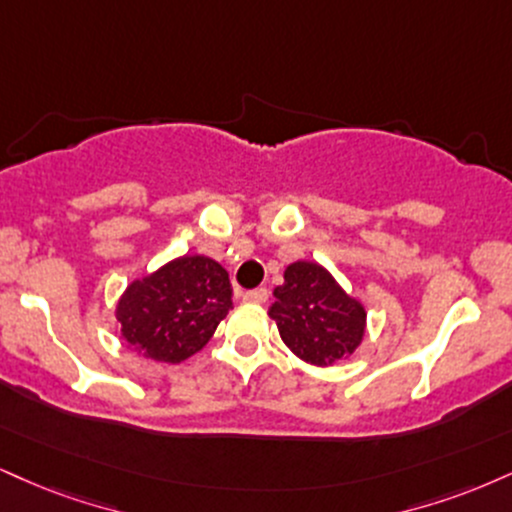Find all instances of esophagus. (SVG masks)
Segmentation results:
<instances>
[{
    "mask_svg": "<svg viewBox=\"0 0 512 512\" xmlns=\"http://www.w3.org/2000/svg\"><path fill=\"white\" fill-rule=\"evenodd\" d=\"M267 298H269V291H267V288H252V291H245V293H243V300H245V303L262 305V303H267Z\"/></svg>",
    "mask_w": 512,
    "mask_h": 512,
    "instance_id": "1",
    "label": "esophagus"
}]
</instances>
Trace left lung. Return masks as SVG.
I'll return each mask as SVG.
<instances>
[{
	"label": "left lung",
	"instance_id": "8db88e82",
	"mask_svg": "<svg viewBox=\"0 0 512 512\" xmlns=\"http://www.w3.org/2000/svg\"><path fill=\"white\" fill-rule=\"evenodd\" d=\"M269 317L279 326L283 343L317 367L353 355L367 324L360 300L350 298L317 262L288 264L283 283L274 288Z\"/></svg>",
	"mask_w": 512,
	"mask_h": 512
}]
</instances>
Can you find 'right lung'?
Listing matches in <instances>:
<instances>
[{
    "instance_id": "1",
    "label": "right lung",
    "mask_w": 512,
    "mask_h": 512,
    "mask_svg": "<svg viewBox=\"0 0 512 512\" xmlns=\"http://www.w3.org/2000/svg\"><path fill=\"white\" fill-rule=\"evenodd\" d=\"M231 281L219 262L183 255L128 283L116 319L128 346L157 362L188 360L229 315Z\"/></svg>"
}]
</instances>
